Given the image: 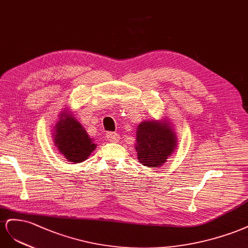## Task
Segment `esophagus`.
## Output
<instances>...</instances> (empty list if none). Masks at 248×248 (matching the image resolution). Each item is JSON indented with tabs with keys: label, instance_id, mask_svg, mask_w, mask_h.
I'll return each instance as SVG.
<instances>
[{
	"label": "esophagus",
	"instance_id": "1",
	"mask_svg": "<svg viewBox=\"0 0 248 248\" xmlns=\"http://www.w3.org/2000/svg\"><path fill=\"white\" fill-rule=\"evenodd\" d=\"M106 137H107V139L109 141H116V140L119 139V135H117V134L114 133V132L107 133V135H106Z\"/></svg>",
	"mask_w": 248,
	"mask_h": 248
}]
</instances>
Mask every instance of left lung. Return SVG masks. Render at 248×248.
<instances>
[{
    "label": "left lung",
    "instance_id": "obj_1",
    "mask_svg": "<svg viewBox=\"0 0 248 248\" xmlns=\"http://www.w3.org/2000/svg\"><path fill=\"white\" fill-rule=\"evenodd\" d=\"M135 150L142 165L159 167L171 157L176 143V135L168 120H152L138 124Z\"/></svg>",
    "mask_w": 248,
    "mask_h": 248
}]
</instances>
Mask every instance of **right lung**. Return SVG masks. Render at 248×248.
<instances>
[{"mask_svg":"<svg viewBox=\"0 0 248 248\" xmlns=\"http://www.w3.org/2000/svg\"><path fill=\"white\" fill-rule=\"evenodd\" d=\"M54 140L57 150L68 162L75 164L88 159L96 147L84 126L66 110L59 114V120L55 125Z\"/></svg>","mask_w":248,"mask_h":248,"instance_id":"right-lung-1","label":"right lung"}]
</instances>
